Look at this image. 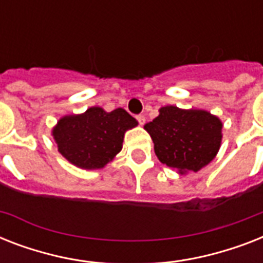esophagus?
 <instances>
[{"instance_id": "34e87169", "label": "esophagus", "mask_w": 263, "mask_h": 263, "mask_svg": "<svg viewBox=\"0 0 263 263\" xmlns=\"http://www.w3.org/2000/svg\"><path fill=\"white\" fill-rule=\"evenodd\" d=\"M136 120H138V123H139L140 125H143L144 121H146V117H144L143 115H138L136 116Z\"/></svg>"}]
</instances>
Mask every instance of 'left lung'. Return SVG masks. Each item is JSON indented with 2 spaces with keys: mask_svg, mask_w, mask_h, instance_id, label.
Returning <instances> with one entry per match:
<instances>
[{
  "mask_svg": "<svg viewBox=\"0 0 263 263\" xmlns=\"http://www.w3.org/2000/svg\"><path fill=\"white\" fill-rule=\"evenodd\" d=\"M158 160L180 173L198 172L214 160L222 139V123L217 116L199 109L164 106L144 125Z\"/></svg>",
  "mask_w": 263,
  "mask_h": 263,
  "instance_id": "obj_1",
  "label": "left lung"
}]
</instances>
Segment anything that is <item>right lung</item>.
<instances>
[{"mask_svg":"<svg viewBox=\"0 0 263 263\" xmlns=\"http://www.w3.org/2000/svg\"><path fill=\"white\" fill-rule=\"evenodd\" d=\"M138 121L119 107L105 111L92 106L82 115L64 116L53 128L59 152L82 169H101L123 148L124 134Z\"/></svg>","mask_w":263,"mask_h":263,"instance_id":"add662e5","label":"right lung"}]
</instances>
